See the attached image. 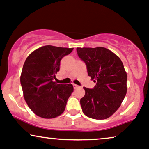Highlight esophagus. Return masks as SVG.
I'll use <instances>...</instances> for the list:
<instances>
[{
  "label": "esophagus",
  "mask_w": 149,
  "mask_h": 149,
  "mask_svg": "<svg viewBox=\"0 0 149 149\" xmlns=\"http://www.w3.org/2000/svg\"><path fill=\"white\" fill-rule=\"evenodd\" d=\"M73 87H74V89H77V88L79 87V86L77 85V84H73Z\"/></svg>",
  "instance_id": "34e87169"
}]
</instances>
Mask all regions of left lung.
Masks as SVG:
<instances>
[{"instance_id": "1", "label": "left lung", "mask_w": 149, "mask_h": 149, "mask_svg": "<svg viewBox=\"0 0 149 149\" xmlns=\"http://www.w3.org/2000/svg\"><path fill=\"white\" fill-rule=\"evenodd\" d=\"M77 52L87 65L88 75L97 83L94 89L83 87L85 94L80 100L83 113L92 119H106L119 108L127 92L123 62L105 47H77Z\"/></svg>"}]
</instances>
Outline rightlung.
Segmentation results:
<instances>
[{"instance_id": "obj_1", "label": "right lung", "mask_w": 149, "mask_h": 149, "mask_svg": "<svg viewBox=\"0 0 149 149\" xmlns=\"http://www.w3.org/2000/svg\"><path fill=\"white\" fill-rule=\"evenodd\" d=\"M73 48L45 45L30 54L20 75V84L27 104L37 116L52 119L64 112L73 92L72 84L54 81L60 61Z\"/></svg>"}]
</instances>
